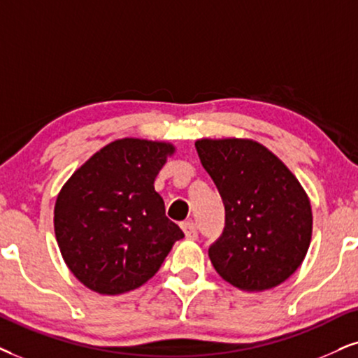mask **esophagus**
Here are the masks:
<instances>
[{"mask_svg":"<svg viewBox=\"0 0 358 358\" xmlns=\"http://www.w3.org/2000/svg\"><path fill=\"white\" fill-rule=\"evenodd\" d=\"M182 229L185 233L187 239H196L198 238V228L193 221H183L182 223Z\"/></svg>","mask_w":358,"mask_h":358,"instance_id":"34e87169","label":"esophagus"}]
</instances>
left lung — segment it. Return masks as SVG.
Here are the masks:
<instances>
[{
	"label": "left lung",
	"instance_id": "obj_1",
	"mask_svg": "<svg viewBox=\"0 0 358 358\" xmlns=\"http://www.w3.org/2000/svg\"><path fill=\"white\" fill-rule=\"evenodd\" d=\"M194 147L226 211L223 236L208 251L213 268L246 292L282 284L312 238L310 201L299 180L251 138H200Z\"/></svg>",
	"mask_w": 358,
	"mask_h": 358
}]
</instances>
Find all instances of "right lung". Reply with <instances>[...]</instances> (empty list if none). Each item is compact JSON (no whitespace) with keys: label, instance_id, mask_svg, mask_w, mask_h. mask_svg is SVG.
<instances>
[{"label":"right lung","instance_id":"right-lung-1","mask_svg":"<svg viewBox=\"0 0 358 358\" xmlns=\"http://www.w3.org/2000/svg\"><path fill=\"white\" fill-rule=\"evenodd\" d=\"M175 152L169 142L114 140L62 185L54 233L67 268L90 291L119 296L143 286L185 236L153 187Z\"/></svg>","mask_w":358,"mask_h":358}]
</instances>
